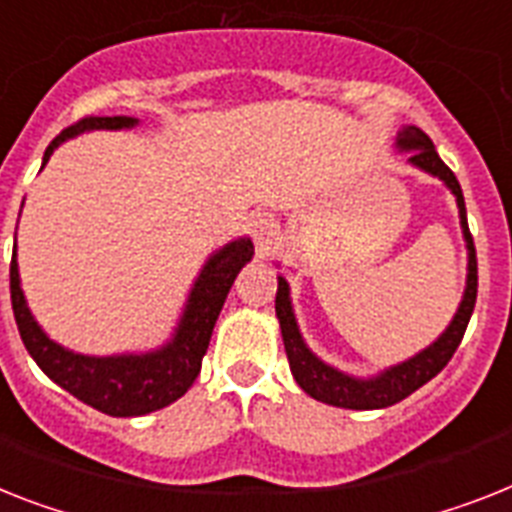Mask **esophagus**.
Instances as JSON below:
<instances>
[{
  "label": "esophagus",
  "instance_id": "34e87169",
  "mask_svg": "<svg viewBox=\"0 0 512 512\" xmlns=\"http://www.w3.org/2000/svg\"><path fill=\"white\" fill-rule=\"evenodd\" d=\"M251 235H253V240H256V246H259L261 251H269V248L277 243V235H280V225H277V219H274L272 214L261 211V214H256V217L251 219Z\"/></svg>",
  "mask_w": 512,
  "mask_h": 512
}]
</instances>
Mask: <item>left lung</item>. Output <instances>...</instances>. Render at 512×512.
Returning <instances> with one entry per match:
<instances>
[{
	"instance_id": "8db88e82",
	"label": "left lung",
	"mask_w": 512,
	"mask_h": 512,
	"mask_svg": "<svg viewBox=\"0 0 512 512\" xmlns=\"http://www.w3.org/2000/svg\"><path fill=\"white\" fill-rule=\"evenodd\" d=\"M398 146L405 151H411V162L421 170H426L429 175H437L439 180H445V185L455 193L460 209V225H463V235H466L468 243V282H466V295H463V303H460L458 314L450 322V327L442 332L437 342H432L429 348L421 350L418 356H413L411 361L400 363V366H392L384 374L374 379H353L345 377L340 371H335L332 366L322 363L319 358L306 348L301 332H298V324H295L293 306H290V295H287V282L280 277V285H277V319H280L282 340H285V353L287 361H290V371H293L295 382L301 384L303 390L311 395L314 400H322L327 405H337V408H353V411H374V408H387V405H395L400 400H405L411 392H416L418 387H424L429 379H434L439 371L445 369L447 361L453 358V353L458 350L460 340L466 335V327L471 322V314H474L476 306V290H479V266H476V248L474 238H471V230H468L466 219V201H463V190H460L458 177L453 175V170L447 167L442 159H439L434 143L429 141V135L418 128H405L398 138Z\"/></svg>"
}]
</instances>
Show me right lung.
<instances>
[{
    "label": "right lung",
    "mask_w": 512,
    "mask_h": 512,
    "mask_svg": "<svg viewBox=\"0 0 512 512\" xmlns=\"http://www.w3.org/2000/svg\"><path fill=\"white\" fill-rule=\"evenodd\" d=\"M133 125V117H83L46 146L44 164L49 162V156L59 143L83 130H120L133 128ZM251 256L253 243L246 238L227 243L222 251L214 253L190 290L177 335L172 337L170 345L146 356H78L49 340L25 306L15 253L10 261L12 311H15L25 350L52 382L107 416H143L183 398L190 384L196 382L219 311L225 306L232 282L243 264L251 261Z\"/></svg>",
    "instance_id": "right-lung-1"
}]
</instances>
